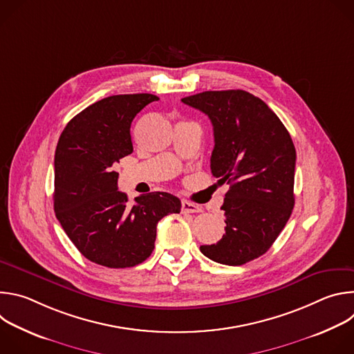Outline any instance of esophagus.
Instances as JSON below:
<instances>
[{
  "label": "esophagus",
  "instance_id": "1",
  "mask_svg": "<svg viewBox=\"0 0 354 354\" xmlns=\"http://www.w3.org/2000/svg\"><path fill=\"white\" fill-rule=\"evenodd\" d=\"M201 207L198 205L192 203L189 200H182V213H198Z\"/></svg>",
  "mask_w": 354,
  "mask_h": 354
}]
</instances>
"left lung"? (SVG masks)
<instances>
[{
  "instance_id": "obj_1",
  "label": "left lung",
  "mask_w": 354,
  "mask_h": 354,
  "mask_svg": "<svg viewBox=\"0 0 354 354\" xmlns=\"http://www.w3.org/2000/svg\"><path fill=\"white\" fill-rule=\"evenodd\" d=\"M182 102L212 120V174L230 185L221 206L225 234L200 250L217 263L241 266L266 254L291 216L292 140L277 115L246 91H206Z\"/></svg>"
}]
</instances>
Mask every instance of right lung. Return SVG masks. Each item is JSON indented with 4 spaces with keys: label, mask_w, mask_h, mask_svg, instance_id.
<instances>
[{
    "label": "right lung",
    "mask_w": 354,
    "mask_h": 354,
    "mask_svg": "<svg viewBox=\"0 0 354 354\" xmlns=\"http://www.w3.org/2000/svg\"><path fill=\"white\" fill-rule=\"evenodd\" d=\"M160 97L113 95L74 116L55 156V213L81 254L100 266L120 269L144 262L154 250L158 221L180 212V200L151 192L127 203L118 190V162L133 153L130 126Z\"/></svg>",
    "instance_id": "1"
}]
</instances>
